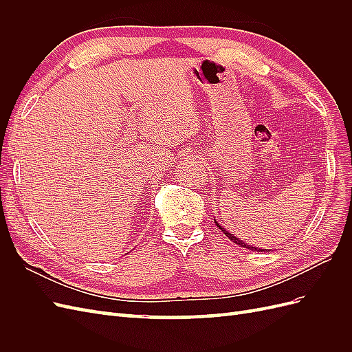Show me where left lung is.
I'll list each match as a JSON object with an SVG mask.
<instances>
[{"mask_svg":"<svg viewBox=\"0 0 352 352\" xmlns=\"http://www.w3.org/2000/svg\"><path fill=\"white\" fill-rule=\"evenodd\" d=\"M214 223H216V225H217V228L223 232V233H225V235L232 241V242H235L236 245H239V247H243V248H247V250H251V251H257V252H263V251H267V250H261V248H257V247H254V245H248V243H245L243 241H241L239 238H236V236H233L232 235V233L230 232H228L225 228H221L220 225H219V223H217V220L214 219Z\"/></svg>","mask_w":352,"mask_h":352,"instance_id":"obj_1","label":"left lung"}]
</instances>
